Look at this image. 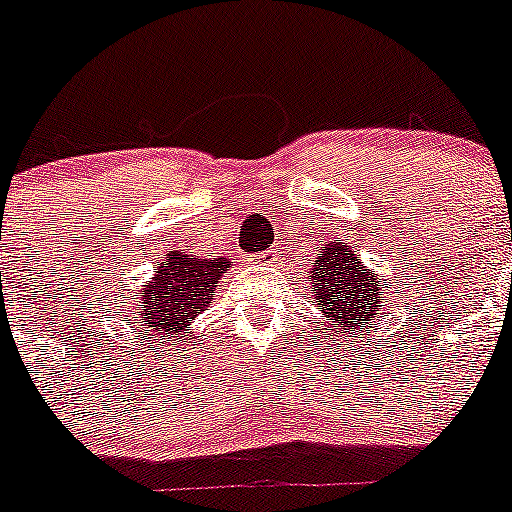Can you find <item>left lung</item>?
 <instances>
[{
	"label": "left lung",
	"instance_id": "8db88e82",
	"mask_svg": "<svg viewBox=\"0 0 512 512\" xmlns=\"http://www.w3.org/2000/svg\"><path fill=\"white\" fill-rule=\"evenodd\" d=\"M308 278L313 280L315 303L328 318L331 328H341L343 333L351 328L358 331L364 328L366 321L376 318V308H379L376 290H379L381 278L376 272H364L346 242L336 240L326 245L323 255L315 257Z\"/></svg>",
	"mask_w": 512,
	"mask_h": 512
}]
</instances>
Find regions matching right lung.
<instances>
[{"label": "right lung", "instance_id": "add662e5", "mask_svg": "<svg viewBox=\"0 0 512 512\" xmlns=\"http://www.w3.org/2000/svg\"><path fill=\"white\" fill-rule=\"evenodd\" d=\"M227 257H197L189 252H171L161 262L156 278L138 290L133 298L136 318L154 333L156 341L164 336H179L199 310L209 308L214 300L222 272L227 270Z\"/></svg>", "mask_w": 512, "mask_h": 512}]
</instances>
